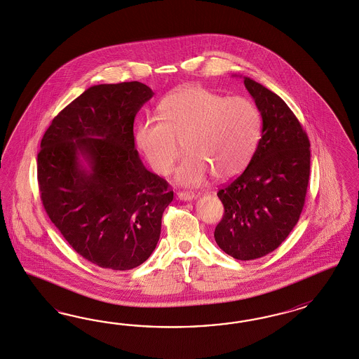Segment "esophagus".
<instances>
[{"label": "esophagus", "mask_w": 359, "mask_h": 359, "mask_svg": "<svg viewBox=\"0 0 359 359\" xmlns=\"http://www.w3.org/2000/svg\"><path fill=\"white\" fill-rule=\"evenodd\" d=\"M177 197L183 201H191V200L195 198L196 195L192 192H177Z\"/></svg>", "instance_id": "1"}]
</instances>
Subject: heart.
<instances>
[{"label":"heart","mask_w":359,"mask_h":359,"mask_svg":"<svg viewBox=\"0 0 359 359\" xmlns=\"http://www.w3.org/2000/svg\"><path fill=\"white\" fill-rule=\"evenodd\" d=\"M159 118L141 121L135 142L158 175L170 174L183 142L188 155L176 171V182L203 184L208 175L225 180L242 172L261 135V114L242 96L226 97L201 86L177 89L159 102Z\"/></svg>","instance_id":"obj_1"}]
</instances>
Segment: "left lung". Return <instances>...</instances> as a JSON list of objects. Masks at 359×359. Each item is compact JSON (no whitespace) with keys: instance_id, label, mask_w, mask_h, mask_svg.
Listing matches in <instances>:
<instances>
[{"instance_id":"8db88e82","label":"left lung","mask_w":359,"mask_h":359,"mask_svg":"<svg viewBox=\"0 0 359 359\" xmlns=\"http://www.w3.org/2000/svg\"><path fill=\"white\" fill-rule=\"evenodd\" d=\"M261 111L262 138L246 170L217 196L225 213L215 230L221 250L251 261L278 249L297 224L311 171V143L294 111L270 89L245 77Z\"/></svg>"}]
</instances>
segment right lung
I'll use <instances>...</instances> for the list:
<instances>
[{"mask_svg":"<svg viewBox=\"0 0 359 359\" xmlns=\"http://www.w3.org/2000/svg\"><path fill=\"white\" fill-rule=\"evenodd\" d=\"M152 96L140 81L88 88L55 117L41 142L44 209L72 249L102 269L125 271L147 261L174 198L134 144L135 114Z\"/></svg>","mask_w":359,"mask_h":359,"instance_id":"add662e5","label":"right lung"}]
</instances>
